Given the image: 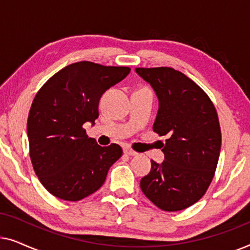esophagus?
<instances>
[{"label":"esophagus","instance_id":"34e87169","mask_svg":"<svg viewBox=\"0 0 250 250\" xmlns=\"http://www.w3.org/2000/svg\"><path fill=\"white\" fill-rule=\"evenodd\" d=\"M124 153H125V155H127V156H136V155H138V153H136L135 151H133V150L129 149V148H124Z\"/></svg>","mask_w":250,"mask_h":250}]
</instances>
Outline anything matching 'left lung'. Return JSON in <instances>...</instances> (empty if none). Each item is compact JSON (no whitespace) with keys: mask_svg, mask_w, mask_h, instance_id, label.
<instances>
[{"mask_svg":"<svg viewBox=\"0 0 250 250\" xmlns=\"http://www.w3.org/2000/svg\"><path fill=\"white\" fill-rule=\"evenodd\" d=\"M135 71L158 98L153 131L168 136L163 145L165 159L160 164L151 160V170L140 187L160 209H186L204 196L216 169L222 142L216 109L181 71L169 67Z\"/></svg>","mask_w":250,"mask_h":250,"instance_id":"obj_1","label":"left lung"}]
</instances>
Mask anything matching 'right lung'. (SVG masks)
<instances>
[{
	"label": "right lung",
	"mask_w": 250,
	"mask_h": 250,
	"mask_svg": "<svg viewBox=\"0 0 250 250\" xmlns=\"http://www.w3.org/2000/svg\"><path fill=\"white\" fill-rule=\"evenodd\" d=\"M129 71L80 61L58 71L36 94L27 122L30 159L51 194L68 201L90 196L122 157L121 146H99L83 125L94 123L101 95Z\"/></svg>",
	"instance_id": "add662e5"
}]
</instances>
